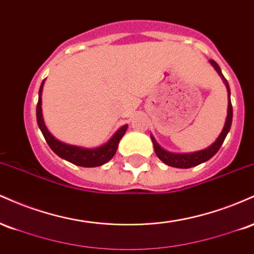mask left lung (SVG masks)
I'll list each match as a JSON object with an SVG mask.
<instances>
[{
    "instance_id": "left-lung-1",
    "label": "left lung",
    "mask_w": 254,
    "mask_h": 254,
    "mask_svg": "<svg viewBox=\"0 0 254 254\" xmlns=\"http://www.w3.org/2000/svg\"><path fill=\"white\" fill-rule=\"evenodd\" d=\"M210 63L212 64V66L216 69L218 74H220V76H222L224 82H226L227 90H228V94H229L228 115H227L226 124H224L222 132L220 133L218 138L210 145V147H208L206 149H204V150L196 151V153H190V154H173V153H170V151H166L156 143L155 139H154V137L151 136V141H153L154 149H155V154L157 155V157H159L162 162H165L166 165L172 166V167L191 168V167H194V166L202 164V162H205V161H208V160H210L211 157L217 153L218 149H220L221 145H222V143H223L224 138H226L227 133L229 132L230 125H232V119H233V107H232V103H230V89H229L228 83H227L226 78L223 77L222 72H221V69H220V66H218V64L212 60H210Z\"/></svg>"
}]
</instances>
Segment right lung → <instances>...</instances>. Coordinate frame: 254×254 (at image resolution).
<instances>
[{
	"instance_id": "obj_1",
	"label": "right lung",
	"mask_w": 254,
	"mask_h": 254,
	"mask_svg": "<svg viewBox=\"0 0 254 254\" xmlns=\"http://www.w3.org/2000/svg\"><path fill=\"white\" fill-rule=\"evenodd\" d=\"M43 86L44 81L39 88V99H38L37 104V122L38 127L42 130L44 138L48 142L49 147L54 150V153H56L58 156L66 160V161L71 162V164L76 166H81V167H98V166H101L106 164L107 161H110L113 157V155L116 154V151H117L118 143L119 141H121L122 137L124 136L125 131L127 129V125L122 127L121 129L112 136V138H111L107 143H105L104 145H101V147L99 148H94V149H86V148L75 147V145L62 143V142L57 141V139L49 132L45 124H44L42 115Z\"/></svg>"
}]
</instances>
